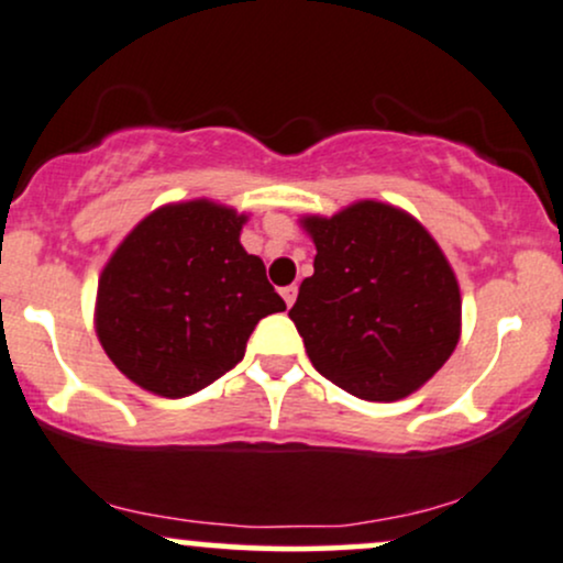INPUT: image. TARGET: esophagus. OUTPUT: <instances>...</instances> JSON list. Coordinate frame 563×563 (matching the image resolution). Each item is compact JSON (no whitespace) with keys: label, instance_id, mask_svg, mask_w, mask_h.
Segmentation results:
<instances>
[{"label":"esophagus","instance_id":"esophagus-1","mask_svg":"<svg viewBox=\"0 0 563 563\" xmlns=\"http://www.w3.org/2000/svg\"><path fill=\"white\" fill-rule=\"evenodd\" d=\"M296 294H299V288H296V286H286V288H280V296H283V301H286V307H294Z\"/></svg>","mask_w":563,"mask_h":563}]
</instances>
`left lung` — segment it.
Returning <instances> with one entry per match:
<instances>
[{"label":"left lung","instance_id":"1","mask_svg":"<svg viewBox=\"0 0 563 563\" xmlns=\"http://www.w3.org/2000/svg\"><path fill=\"white\" fill-rule=\"evenodd\" d=\"M303 228L318 256L288 318L314 371L367 402L421 389L461 335V290L434 238L376 200Z\"/></svg>","mask_w":563,"mask_h":563}]
</instances>
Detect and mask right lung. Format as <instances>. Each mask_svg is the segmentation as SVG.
Masks as SVG:
<instances>
[{
    "label": "right lung",
    "instance_id": "obj_1",
    "mask_svg": "<svg viewBox=\"0 0 563 563\" xmlns=\"http://www.w3.org/2000/svg\"><path fill=\"white\" fill-rule=\"evenodd\" d=\"M243 222L209 200L166 206L102 269L97 335L142 389L169 399L206 389L241 363L256 322L286 309L238 241Z\"/></svg>",
    "mask_w": 563,
    "mask_h": 563
}]
</instances>
